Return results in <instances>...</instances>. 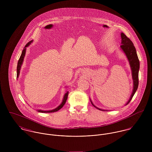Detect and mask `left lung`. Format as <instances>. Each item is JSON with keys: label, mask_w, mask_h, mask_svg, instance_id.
<instances>
[{"label": "left lung", "mask_w": 152, "mask_h": 152, "mask_svg": "<svg viewBox=\"0 0 152 152\" xmlns=\"http://www.w3.org/2000/svg\"><path fill=\"white\" fill-rule=\"evenodd\" d=\"M121 39H122V45H121V48L123 50V51L125 53L129 64H130L132 74V78L133 80V89L132 94L131 95L130 99L127 102L126 105H128L130 101L132 100L134 94H135L139 86V70L140 67L139 60L136 53V48L133 45L132 42L130 39L124 33H121ZM91 104L94 105L92 102ZM95 107V106H94ZM101 110L100 109H98Z\"/></svg>", "instance_id": "1"}]
</instances>
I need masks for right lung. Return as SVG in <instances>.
<instances>
[{
	"instance_id": "right-lung-1",
	"label": "right lung",
	"mask_w": 152,
	"mask_h": 152,
	"mask_svg": "<svg viewBox=\"0 0 152 152\" xmlns=\"http://www.w3.org/2000/svg\"><path fill=\"white\" fill-rule=\"evenodd\" d=\"M32 42V41H30L28 43L26 44V45H25V47H24V49L22 51V54L20 57V58L18 61V66H17V78L19 77V73H20V68H21V65H22V63H23V59H24V57L25 56V53H26V47H28L29 45V44L31 43ZM68 92H66L65 93V95H64V98H63V102L56 109H53V110H38L37 111L39 112H42V113H51V112H57L58 111V110H60V109L62 108L63 107L64 105V104L66 102V101L67 99V97H68Z\"/></svg>"
}]
</instances>
